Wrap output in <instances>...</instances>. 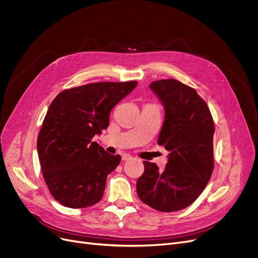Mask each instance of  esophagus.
<instances>
[{
    "label": "esophagus",
    "mask_w": 258,
    "mask_h": 258,
    "mask_svg": "<svg viewBox=\"0 0 258 258\" xmlns=\"http://www.w3.org/2000/svg\"><path fill=\"white\" fill-rule=\"evenodd\" d=\"M131 158H132V156H131V155H129V154H122V155H121V159H122L123 161L130 160Z\"/></svg>",
    "instance_id": "esophagus-1"
}]
</instances>
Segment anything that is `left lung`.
Here are the masks:
<instances>
[{"label": "left lung", "mask_w": 258, "mask_h": 258, "mask_svg": "<svg viewBox=\"0 0 258 258\" xmlns=\"http://www.w3.org/2000/svg\"><path fill=\"white\" fill-rule=\"evenodd\" d=\"M150 88L165 107L158 144L169 155L163 171L144 161L137 192L151 208L173 212L190 206L212 175L214 122L207 103L189 86L169 79L153 82Z\"/></svg>", "instance_id": "8db88e82"}]
</instances>
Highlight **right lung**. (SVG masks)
Returning a JSON list of instances; mask_svg holds the SVG:
<instances>
[{
	"instance_id": "right-lung-1",
	"label": "right lung",
	"mask_w": 258,
	"mask_h": 258,
	"mask_svg": "<svg viewBox=\"0 0 258 258\" xmlns=\"http://www.w3.org/2000/svg\"><path fill=\"white\" fill-rule=\"evenodd\" d=\"M137 85L87 84L53 99L38 134L37 153L46 185L61 205L82 209L103 197L106 177L121 158L106 153L92 138L108 127L112 108Z\"/></svg>"
}]
</instances>
